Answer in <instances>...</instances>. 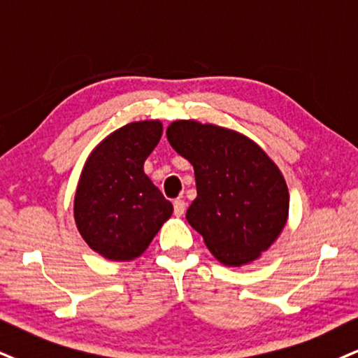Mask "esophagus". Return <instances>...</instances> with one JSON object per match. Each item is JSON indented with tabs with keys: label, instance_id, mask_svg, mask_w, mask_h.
Here are the masks:
<instances>
[{
	"label": "esophagus",
	"instance_id": "1",
	"mask_svg": "<svg viewBox=\"0 0 358 358\" xmlns=\"http://www.w3.org/2000/svg\"><path fill=\"white\" fill-rule=\"evenodd\" d=\"M184 213H186V202H184L182 199L174 201V214H176V217H182Z\"/></svg>",
	"mask_w": 358,
	"mask_h": 358
}]
</instances>
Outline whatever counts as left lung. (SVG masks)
<instances>
[{
	"mask_svg": "<svg viewBox=\"0 0 358 358\" xmlns=\"http://www.w3.org/2000/svg\"><path fill=\"white\" fill-rule=\"evenodd\" d=\"M169 144L194 167L197 197L186 219L227 267L257 260L289 219V189L279 167L252 139L194 119L172 121Z\"/></svg>",
	"mask_w": 358,
	"mask_h": 358,
	"instance_id": "left-lung-1",
	"label": "left lung"
}]
</instances>
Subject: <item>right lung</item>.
<instances>
[{
    "label": "right lung",
    "instance_id": "add662e5",
    "mask_svg": "<svg viewBox=\"0 0 358 358\" xmlns=\"http://www.w3.org/2000/svg\"><path fill=\"white\" fill-rule=\"evenodd\" d=\"M162 136L159 119L119 127L87 156L74 194V222L94 252L114 262L138 259L174 207L145 176Z\"/></svg>",
    "mask_w": 358,
    "mask_h": 358
}]
</instances>
